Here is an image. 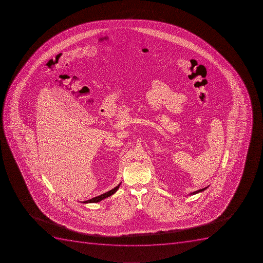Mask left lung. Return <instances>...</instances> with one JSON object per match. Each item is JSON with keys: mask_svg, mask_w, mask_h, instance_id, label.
Returning a JSON list of instances; mask_svg holds the SVG:
<instances>
[{"mask_svg": "<svg viewBox=\"0 0 263 263\" xmlns=\"http://www.w3.org/2000/svg\"><path fill=\"white\" fill-rule=\"evenodd\" d=\"M208 186H206V187L202 188V189H200V190H197V191H196V192H192V193H191L190 195L197 194V193H199V192H203V191H205V189H206V188H208Z\"/></svg>", "mask_w": 263, "mask_h": 263, "instance_id": "obj_1", "label": "left lung"}]
</instances>
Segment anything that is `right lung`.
<instances>
[{"mask_svg": "<svg viewBox=\"0 0 263 263\" xmlns=\"http://www.w3.org/2000/svg\"><path fill=\"white\" fill-rule=\"evenodd\" d=\"M122 182L119 183V185H117L116 187L113 188L111 190L109 191V192H106V193H103V194L100 195L98 197H93V198L90 199V200H87V201H83L82 203H96V202H99V201H102L103 199L107 198V197H110L111 195L114 194L117 190H118V188H119L120 185H121Z\"/></svg>", "mask_w": 263, "mask_h": 263, "instance_id": "add662e5", "label": "right lung"}]
</instances>
